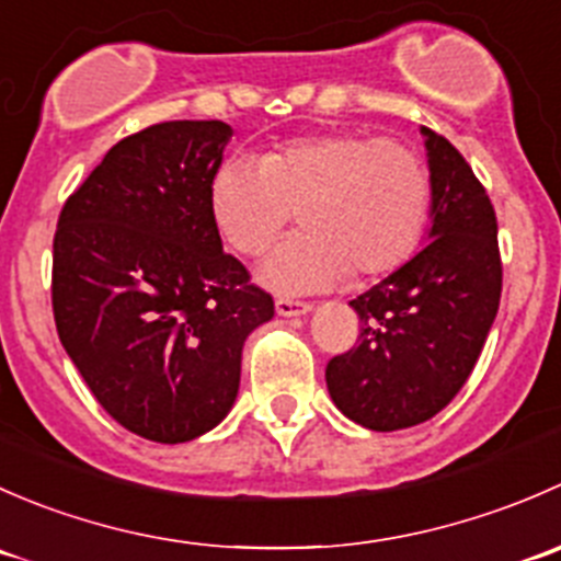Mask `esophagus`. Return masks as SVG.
Segmentation results:
<instances>
[{"instance_id":"esophagus-1","label":"esophagus","mask_w":561,"mask_h":561,"mask_svg":"<svg viewBox=\"0 0 561 561\" xmlns=\"http://www.w3.org/2000/svg\"><path fill=\"white\" fill-rule=\"evenodd\" d=\"M312 312V304L293 301V298H276V314L279 317H304Z\"/></svg>"}]
</instances>
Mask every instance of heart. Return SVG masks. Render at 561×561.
<instances>
[{
    "label": "heart",
    "mask_w": 561,
    "mask_h": 561,
    "mask_svg": "<svg viewBox=\"0 0 561 561\" xmlns=\"http://www.w3.org/2000/svg\"><path fill=\"white\" fill-rule=\"evenodd\" d=\"M208 206L219 236L247 257L263 254L298 211L307 230L265 257L260 282L279 293H320L355 268L380 276L415 254L432 214V179L396 140L317 133L285 140L257 162L225 160Z\"/></svg>",
    "instance_id": "b5f03b06"
}]
</instances>
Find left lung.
<instances>
[{"instance_id": "8db88e82", "label": "left lung", "mask_w": 561, "mask_h": 561, "mask_svg": "<svg viewBox=\"0 0 561 561\" xmlns=\"http://www.w3.org/2000/svg\"><path fill=\"white\" fill-rule=\"evenodd\" d=\"M432 179L428 244L353 298L358 347L325 366L333 404L371 432L437 415L461 390L502 296L496 217L456 146L421 127Z\"/></svg>"}]
</instances>
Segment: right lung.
I'll return each instance as SVG.
<instances>
[{"label": "right lung", "instance_id": "right-lung-1", "mask_svg": "<svg viewBox=\"0 0 561 561\" xmlns=\"http://www.w3.org/2000/svg\"><path fill=\"white\" fill-rule=\"evenodd\" d=\"M230 135L225 122H162L118 140L56 225L61 347L107 415L151 443L225 421L244 342L274 317L208 206Z\"/></svg>", "mask_w": 561, "mask_h": 561}]
</instances>
